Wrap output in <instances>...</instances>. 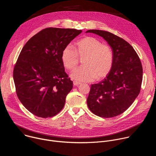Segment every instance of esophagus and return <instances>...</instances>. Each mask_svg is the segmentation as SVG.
Masks as SVG:
<instances>
[{
	"label": "esophagus",
	"mask_w": 156,
	"mask_h": 156,
	"mask_svg": "<svg viewBox=\"0 0 156 156\" xmlns=\"http://www.w3.org/2000/svg\"><path fill=\"white\" fill-rule=\"evenodd\" d=\"M73 84H74L75 86H78L79 84H80V82H78V81H73Z\"/></svg>",
	"instance_id": "34e87169"
}]
</instances>
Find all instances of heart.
I'll use <instances>...</instances> for the list:
<instances>
[{
	"label": "heart",
	"instance_id": "heart-1",
	"mask_svg": "<svg viewBox=\"0 0 156 156\" xmlns=\"http://www.w3.org/2000/svg\"><path fill=\"white\" fill-rule=\"evenodd\" d=\"M79 57L83 58L82 67L76 69L71 76L80 81L101 80L106 76L112 68L114 53L112 48L92 36L79 40L75 49L69 45L62 52L61 59L65 67L70 70L76 68Z\"/></svg>",
	"mask_w": 156,
	"mask_h": 156
}]
</instances>
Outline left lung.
<instances>
[{
    "mask_svg": "<svg viewBox=\"0 0 156 156\" xmlns=\"http://www.w3.org/2000/svg\"><path fill=\"white\" fill-rule=\"evenodd\" d=\"M102 37L114 53L112 68L106 77L91 86L87 99L88 108L101 117L117 116L128 108L140 94L143 67L133 48L123 39L108 31L90 30Z\"/></svg>",
    "mask_w": 156,
    "mask_h": 156,
    "instance_id": "obj_1",
    "label": "left lung"
}]
</instances>
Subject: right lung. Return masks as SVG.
I'll use <instances>...</instances> for the list:
<instances>
[{
	"instance_id": "1",
	"label": "right lung",
	"mask_w": 156,
	"mask_h": 156,
	"mask_svg": "<svg viewBox=\"0 0 156 156\" xmlns=\"http://www.w3.org/2000/svg\"><path fill=\"white\" fill-rule=\"evenodd\" d=\"M81 32L45 28L22 49L13 69V80L19 100L34 115L52 117L64 107L73 81L65 72L62 52Z\"/></svg>"
}]
</instances>
